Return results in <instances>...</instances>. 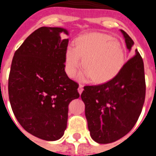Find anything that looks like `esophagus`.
I'll return each mask as SVG.
<instances>
[{
  "label": "esophagus",
  "mask_w": 156,
  "mask_h": 156,
  "mask_svg": "<svg viewBox=\"0 0 156 156\" xmlns=\"http://www.w3.org/2000/svg\"><path fill=\"white\" fill-rule=\"evenodd\" d=\"M78 93H79V94H82V92H83V85H79V87H78Z\"/></svg>",
  "instance_id": "esophagus-1"
}]
</instances>
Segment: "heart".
Listing matches in <instances>:
<instances>
[{
    "label": "heart",
    "instance_id": "b5f03b06",
    "mask_svg": "<svg viewBox=\"0 0 156 156\" xmlns=\"http://www.w3.org/2000/svg\"><path fill=\"white\" fill-rule=\"evenodd\" d=\"M75 48L68 46L65 52V71L73 78L80 69H85L80 79L98 84L108 83L118 75L126 64V50L120 41L101 32L84 34L74 40ZM83 61H80V57Z\"/></svg>",
    "mask_w": 156,
    "mask_h": 156
}]
</instances>
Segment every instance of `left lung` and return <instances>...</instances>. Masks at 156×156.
Returning a JSON list of instances; mask_svg holds the SVG:
<instances>
[{
    "label": "left lung",
    "mask_w": 156,
    "mask_h": 156,
    "mask_svg": "<svg viewBox=\"0 0 156 156\" xmlns=\"http://www.w3.org/2000/svg\"><path fill=\"white\" fill-rule=\"evenodd\" d=\"M121 31L130 51L133 40L126 31ZM145 95L144 65L135 50V54L112 80L101 85L84 87L81 98L85 104L88 129L93 140L106 144L126 135L140 116Z\"/></svg>",
    "instance_id": "obj_1"
}]
</instances>
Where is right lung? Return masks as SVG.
I'll return each instance as SVG.
<instances>
[{"mask_svg": "<svg viewBox=\"0 0 156 156\" xmlns=\"http://www.w3.org/2000/svg\"><path fill=\"white\" fill-rule=\"evenodd\" d=\"M61 27L35 30L16 50L9 76V102L18 121L30 134L58 140L67 126L69 104L79 97L78 83L65 71L68 39Z\"/></svg>", "mask_w": 156, "mask_h": 156, "instance_id": "obj_1", "label": "right lung"}]
</instances>
